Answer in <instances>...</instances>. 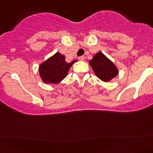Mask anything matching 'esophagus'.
Wrapping results in <instances>:
<instances>
[{"label": "esophagus", "instance_id": "34e87169", "mask_svg": "<svg viewBox=\"0 0 153 153\" xmlns=\"http://www.w3.org/2000/svg\"><path fill=\"white\" fill-rule=\"evenodd\" d=\"M84 59H85L84 56H81V57H79V58H78V60H79V61H84Z\"/></svg>", "mask_w": 153, "mask_h": 153}]
</instances>
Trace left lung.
I'll return each mask as SVG.
<instances>
[{
    "mask_svg": "<svg viewBox=\"0 0 153 153\" xmlns=\"http://www.w3.org/2000/svg\"><path fill=\"white\" fill-rule=\"evenodd\" d=\"M89 65L96 76L104 82L111 81L118 74L116 66L101 52L94 55L92 59L89 61Z\"/></svg>",
    "mask_w": 153,
    "mask_h": 153,
    "instance_id": "1",
    "label": "left lung"
}]
</instances>
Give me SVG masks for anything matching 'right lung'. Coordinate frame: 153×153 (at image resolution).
<instances>
[{
  "instance_id": "1",
  "label": "right lung",
  "mask_w": 153,
  "mask_h": 153,
  "mask_svg": "<svg viewBox=\"0 0 153 153\" xmlns=\"http://www.w3.org/2000/svg\"><path fill=\"white\" fill-rule=\"evenodd\" d=\"M76 61L74 60L71 63L66 62L65 56L56 52L41 64L39 67L40 77L46 84H58L66 78L70 67Z\"/></svg>"
}]
</instances>
